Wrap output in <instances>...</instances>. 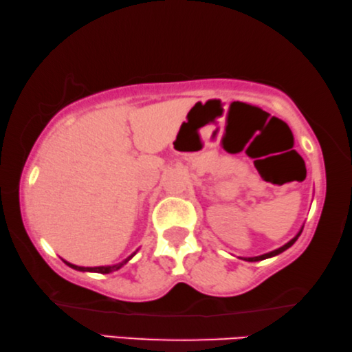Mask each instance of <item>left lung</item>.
<instances>
[{
  "instance_id": "8db88e82",
  "label": "left lung",
  "mask_w": 352,
  "mask_h": 352,
  "mask_svg": "<svg viewBox=\"0 0 352 352\" xmlns=\"http://www.w3.org/2000/svg\"><path fill=\"white\" fill-rule=\"evenodd\" d=\"M301 232H302V229L299 230V232L295 235V237H293L289 243H285L284 246H280V248H278V250H274V251H272V252H267V254H262V256H257V257H246L245 261H248V262H258V261H263V258H270V257H274V256H278V254H280V252H284L285 250H289V248L295 243V241L298 240V237L299 235H301Z\"/></svg>"
}]
</instances>
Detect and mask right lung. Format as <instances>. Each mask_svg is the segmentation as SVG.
I'll return each instance as SVG.
<instances>
[{
	"instance_id": "add662e5",
	"label": "right lung",
	"mask_w": 352,
	"mask_h": 352,
	"mask_svg": "<svg viewBox=\"0 0 352 352\" xmlns=\"http://www.w3.org/2000/svg\"><path fill=\"white\" fill-rule=\"evenodd\" d=\"M134 256H135V252H134V254H131L128 258H124L123 262H120V263H117V265H106V267H78V265H73V263L67 262V261H63V262H65L70 268H73V270H78V272H90V273H101V274H107V273L117 272V270L122 268L123 265H124L126 262H129L131 258L134 257Z\"/></svg>"
}]
</instances>
